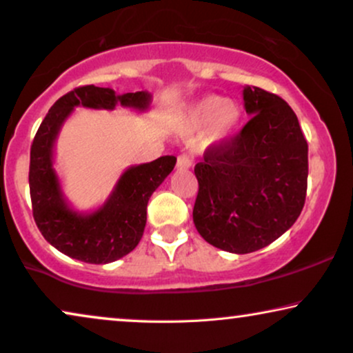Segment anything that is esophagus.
<instances>
[{"label":"esophagus","instance_id":"34e87169","mask_svg":"<svg viewBox=\"0 0 353 353\" xmlns=\"http://www.w3.org/2000/svg\"><path fill=\"white\" fill-rule=\"evenodd\" d=\"M191 165H193V160H191L188 155H180V157L176 159V168H190Z\"/></svg>","mask_w":353,"mask_h":353}]
</instances>
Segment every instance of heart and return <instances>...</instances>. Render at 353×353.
Here are the masks:
<instances>
[{"instance_id":"1","label":"heart","mask_w":353,"mask_h":353,"mask_svg":"<svg viewBox=\"0 0 353 353\" xmlns=\"http://www.w3.org/2000/svg\"><path fill=\"white\" fill-rule=\"evenodd\" d=\"M243 118V110L236 100L209 94L185 110L180 131L183 136H194L203 131L205 145L227 143L235 134Z\"/></svg>"}]
</instances>
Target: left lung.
<instances>
[{
  "mask_svg": "<svg viewBox=\"0 0 353 353\" xmlns=\"http://www.w3.org/2000/svg\"><path fill=\"white\" fill-rule=\"evenodd\" d=\"M243 100L251 120L194 167L196 230L236 254L271 245L294 225L308 180V144L294 110L259 87L246 85Z\"/></svg>",
  "mask_w": 353,
  "mask_h": 353,
  "instance_id": "left-lung-1",
  "label": "left lung"
}]
</instances>
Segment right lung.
I'll return each instance as SVG.
<instances>
[{
  "mask_svg": "<svg viewBox=\"0 0 353 353\" xmlns=\"http://www.w3.org/2000/svg\"><path fill=\"white\" fill-rule=\"evenodd\" d=\"M117 105L144 112L150 105V94L77 87L48 110L30 148L29 186L37 227L63 254L90 264L113 263L136 248L148 221L149 198L176 163V157L163 155L154 162L132 165L120 176L102 208L89 214L71 209L53 168L54 141L74 107L113 110Z\"/></svg>",
  "mask_w": 353,
  "mask_h": 353,
  "instance_id": "1",
  "label": "right lung"
}]
</instances>
